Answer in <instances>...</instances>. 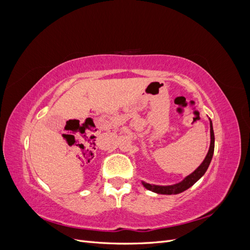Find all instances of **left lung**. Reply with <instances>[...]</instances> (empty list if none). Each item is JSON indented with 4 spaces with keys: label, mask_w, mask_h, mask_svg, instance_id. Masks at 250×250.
Listing matches in <instances>:
<instances>
[{
    "label": "left lung",
    "mask_w": 250,
    "mask_h": 250,
    "mask_svg": "<svg viewBox=\"0 0 250 250\" xmlns=\"http://www.w3.org/2000/svg\"><path fill=\"white\" fill-rule=\"evenodd\" d=\"M209 126H210V145L208 152L204 158V161L202 164L199 166V167L196 169L193 173H191L190 175H188L183 181H180L178 184L172 185V186H156V185H150L145 183V181H142L143 186L145 187L147 190L152 191L157 194H166V195H172V194H179L181 192H184L188 190V188H191L196 181L199 180L203 175L204 173L207 172L208 166L210 164L211 157H213L214 154V148H215V135H214V130H213V124H211V121H209Z\"/></svg>",
    "instance_id": "left-lung-1"
}]
</instances>
